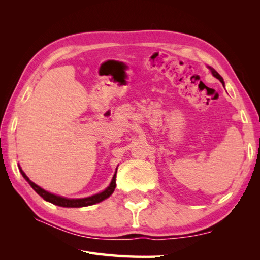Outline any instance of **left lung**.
<instances>
[{"instance_id":"obj_1","label":"left lung","mask_w":260,"mask_h":260,"mask_svg":"<svg viewBox=\"0 0 260 260\" xmlns=\"http://www.w3.org/2000/svg\"><path fill=\"white\" fill-rule=\"evenodd\" d=\"M210 69H211V71H212V75L215 77V78H217V79H219L220 81H221L222 82V84H223V79H222V77L221 76H220L218 73H217V71H215L214 69H212V68H210Z\"/></svg>"}]
</instances>
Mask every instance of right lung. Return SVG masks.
Returning a JSON list of instances; mask_svg holds the SVG:
<instances>
[{
	"label": "right lung",
	"instance_id": "add662e5",
	"mask_svg": "<svg viewBox=\"0 0 260 260\" xmlns=\"http://www.w3.org/2000/svg\"><path fill=\"white\" fill-rule=\"evenodd\" d=\"M21 174L23 175V178L29 182V184L32 186V189L35 190L39 196L42 197L45 199L46 201L48 202H51L53 204H56V206L59 207H66V208H81V207H88V206H91V204H95L98 202H102L105 199H107L109 196H112V193L114 192L115 187H116V172L114 174V178L110 182L109 186L107 187L106 190L98 193V194L95 196H91V197H88V198H84V199H66L62 197H59L56 194H52V193H49L46 190L41 189L40 186H38L36 183H33L32 181H30V179L27 178L25 175V173L23 171L21 170Z\"/></svg>",
	"mask_w": 260,
	"mask_h": 260
}]
</instances>
